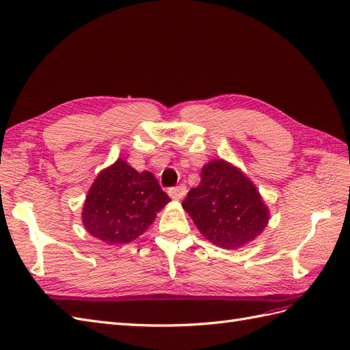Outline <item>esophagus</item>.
<instances>
[{
    "mask_svg": "<svg viewBox=\"0 0 350 350\" xmlns=\"http://www.w3.org/2000/svg\"><path fill=\"white\" fill-rule=\"evenodd\" d=\"M167 192H168L170 196H172L173 200L178 201V200H182L183 196H185V193H186V186L180 185V186H176V187H170V189H168Z\"/></svg>",
    "mask_w": 350,
    "mask_h": 350,
    "instance_id": "1",
    "label": "esophagus"
}]
</instances>
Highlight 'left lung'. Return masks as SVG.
I'll return each mask as SVG.
<instances>
[{
	"instance_id": "obj_1",
	"label": "left lung",
	"mask_w": 350,
	"mask_h": 350,
	"mask_svg": "<svg viewBox=\"0 0 350 350\" xmlns=\"http://www.w3.org/2000/svg\"><path fill=\"white\" fill-rule=\"evenodd\" d=\"M214 245L238 248L262 234L269 211L250 178L221 159L202 167L200 185L182 202Z\"/></svg>"
}]
</instances>
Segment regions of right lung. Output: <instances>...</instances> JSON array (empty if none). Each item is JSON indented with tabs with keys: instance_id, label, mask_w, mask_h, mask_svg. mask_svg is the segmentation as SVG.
I'll return each mask as SVG.
<instances>
[{
	"instance_id": "add662e5",
	"label": "right lung",
	"mask_w": 350,
	"mask_h": 350,
	"mask_svg": "<svg viewBox=\"0 0 350 350\" xmlns=\"http://www.w3.org/2000/svg\"><path fill=\"white\" fill-rule=\"evenodd\" d=\"M170 201L154 174L137 173L124 159L103 170L84 202V226L109 245L127 244L142 235Z\"/></svg>"
}]
</instances>
